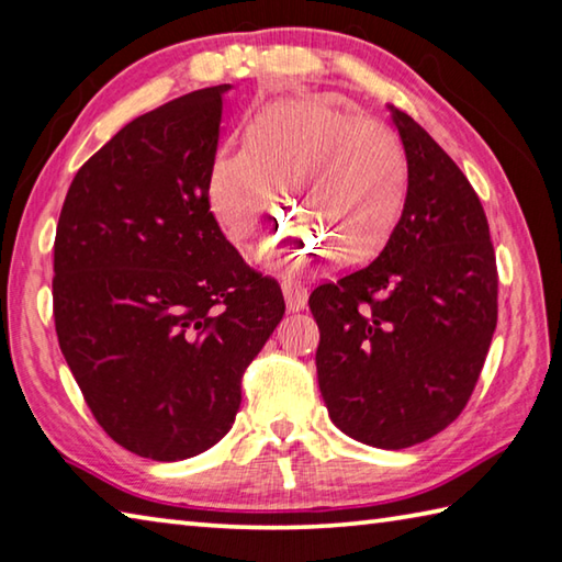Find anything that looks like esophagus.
<instances>
[{
	"mask_svg": "<svg viewBox=\"0 0 562 562\" xmlns=\"http://www.w3.org/2000/svg\"><path fill=\"white\" fill-rule=\"evenodd\" d=\"M281 291H283V297H285V307H289L291 313L303 311V307L307 305V289L297 281H291V279L283 281Z\"/></svg>",
	"mask_w": 562,
	"mask_h": 562,
	"instance_id": "34e87169",
	"label": "esophagus"
}]
</instances>
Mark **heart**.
<instances>
[{
	"label": "heart",
	"instance_id": "b5f03b06",
	"mask_svg": "<svg viewBox=\"0 0 562 562\" xmlns=\"http://www.w3.org/2000/svg\"><path fill=\"white\" fill-rule=\"evenodd\" d=\"M407 159L391 128L331 104L289 99L261 109L245 147L225 145L209 169V203L227 243L247 249L281 191L285 223L267 265H311L327 255L351 267L371 259L403 211Z\"/></svg>",
	"mask_w": 562,
	"mask_h": 562
}]
</instances>
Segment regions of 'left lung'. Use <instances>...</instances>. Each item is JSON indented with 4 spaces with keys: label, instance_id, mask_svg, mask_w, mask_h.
Here are the masks:
<instances>
[{
    "label": "left lung",
    "instance_id": "left-lung-1",
    "mask_svg": "<svg viewBox=\"0 0 562 562\" xmlns=\"http://www.w3.org/2000/svg\"><path fill=\"white\" fill-rule=\"evenodd\" d=\"M391 109L407 196L369 267L317 285L311 311L329 419L375 449H407L461 415L497 327V265L471 181L437 140Z\"/></svg>",
    "mask_w": 562,
    "mask_h": 562
}]
</instances>
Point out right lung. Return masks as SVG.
<instances>
[{
    "label": "right lung",
    "instance_id": "add662e5",
    "mask_svg": "<svg viewBox=\"0 0 562 562\" xmlns=\"http://www.w3.org/2000/svg\"><path fill=\"white\" fill-rule=\"evenodd\" d=\"M191 91L111 137L77 171L55 233L63 357L109 437L184 461L231 431L243 373L285 303L209 203L223 94Z\"/></svg>",
    "mask_w": 562,
    "mask_h": 562
}]
</instances>
